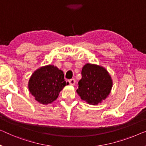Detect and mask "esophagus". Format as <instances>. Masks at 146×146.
<instances>
[{
    "label": "esophagus",
    "mask_w": 146,
    "mask_h": 146,
    "mask_svg": "<svg viewBox=\"0 0 146 146\" xmlns=\"http://www.w3.org/2000/svg\"><path fill=\"white\" fill-rule=\"evenodd\" d=\"M69 83L70 85H75V80L74 79H69L68 80Z\"/></svg>",
    "instance_id": "34e87169"
}]
</instances>
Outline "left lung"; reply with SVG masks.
<instances>
[{"instance_id": "1", "label": "left lung", "mask_w": 146, "mask_h": 146, "mask_svg": "<svg viewBox=\"0 0 146 146\" xmlns=\"http://www.w3.org/2000/svg\"><path fill=\"white\" fill-rule=\"evenodd\" d=\"M77 92L80 98L92 105L105 100L111 92L112 80L104 67L87 64L82 67Z\"/></svg>"}]
</instances>
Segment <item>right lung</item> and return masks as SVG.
Returning a JSON list of instances; mask_svg holds the SVG:
<instances>
[{"label":"right lung","instance_id":"obj_1","mask_svg":"<svg viewBox=\"0 0 146 146\" xmlns=\"http://www.w3.org/2000/svg\"><path fill=\"white\" fill-rule=\"evenodd\" d=\"M68 84L64 80L62 71L48 65L33 73L28 86L30 92L36 101L48 104L56 100L60 91Z\"/></svg>","mask_w":146,"mask_h":146}]
</instances>
